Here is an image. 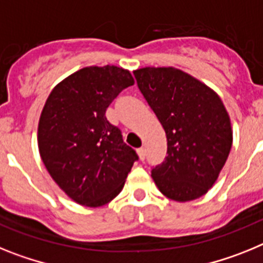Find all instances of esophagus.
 <instances>
[{"label": "esophagus", "mask_w": 263, "mask_h": 263, "mask_svg": "<svg viewBox=\"0 0 263 263\" xmlns=\"http://www.w3.org/2000/svg\"><path fill=\"white\" fill-rule=\"evenodd\" d=\"M138 155L139 157H140V160H144L145 159V148H139L138 149Z\"/></svg>", "instance_id": "34e87169"}]
</instances>
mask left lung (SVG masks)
Masks as SVG:
<instances>
[{
  "instance_id": "obj_1",
  "label": "left lung",
  "mask_w": 263,
  "mask_h": 263,
  "mask_svg": "<svg viewBox=\"0 0 263 263\" xmlns=\"http://www.w3.org/2000/svg\"><path fill=\"white\" fill-rule=\"evenodd\" d=\"M134 75L166 135L165 160L151 171L155 184L179 202L204 196L227 163L233 143L222 100L177 68L144 67Z\"/></svg>"
}]
</instances>
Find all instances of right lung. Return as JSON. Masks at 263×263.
<instances>
[{
  "instance_id": "add662e5",
  "label": "right lung",
  "mask_w": 263,
  "mask_h": 263,
  "mask_svg": "<svg viewBox=\"0 0 263 263\" xmlns=\"http://www.w3.org/2000/svg\"><path fill=\"white\" fill-rule=\"evenodd\" d=\"M135 83L116 66L81 68L54 87L38 124V147L47 172L68 197L84 206L107 204L120 193L138 154L106 111Z\"/></svg>"
}]
</instances>
